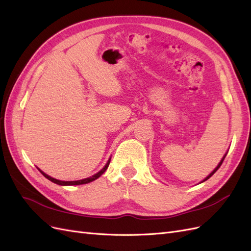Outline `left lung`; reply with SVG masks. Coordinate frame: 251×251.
<instances>
[{
	"instance_id": "left-lung-1",
	"label": "left lung",
	"mask_w": 251,
	"mask_h": 251,
	"mask_svg": "<svg viewBox=\"0 0 251 251\" xmlns=\"http://www.w3.org/2000/svg\"><path fill=\"white\" fill-rule=\"evenodd\" d=\"M225 157H226V155H225V156H224V158H223V159H222V161H221V162H220V163H218V165H217V166H216V169H215V170H214V171H213V172H212V173H211V174H210V175H209V176H208V177H207V178H205V179H204V180H203V181H205V180H208V179H209V178H210V177H211V176H212V175H213V174H214V173H215V172H216V171H217V170H218V169H220V168H221V165H222V164H223V161H224V159H225Z\"/></svg>"
}]
</instances>
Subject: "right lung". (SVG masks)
Listing matches in <instances>:
<instances>
[{"label": "right lung", "instance_id": "obj_1", "mask_svg": "<svg viewBox=\"0 0 251 251\" xmlns=\"http://www.w3.org/2000/svg\"><path fill=\"white\" fill-rule=\"evenodd\" d=\"M109 163H110V160H109V161L107 162V164L105 165V168L102 169V170H100V171L98 173V174L93 175L92 177H89V178H86V179H82V180H77V181H61V180H57V179H55V178H52V177H50V176L47 175L46 173H43L42 171H40V170H39V171L41 172V174H42L44 177L48 178L49 180H50V181L54 182V183L60 184V185H78V184H86V183H89V182H91V181L95 180V179H98L100 176H101L102 174H104L105 171L108 169Z\"/></svg>", "mask_w": 251, "mask_h": 251}]
</instances>
